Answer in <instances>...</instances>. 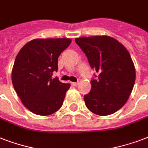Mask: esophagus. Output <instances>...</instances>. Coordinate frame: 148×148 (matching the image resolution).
Returning a JSON list of instances; mask_svg holds the SVG:
<instances>
[{
  "instance_id": "34e87169",
  "label": "esophagus",
  "mask_w": 148,
  "mask_h": 148,
  "mask_svg": "<svg viewBox=\"0 0 148 148\" xmlns=\"http://www.w3.org/2000/svg\"><path fill=\"white\" fill-rule=\"evenodd\" d=\"M78 82H72V83H71V84H72V85H73V86H75V87H76V86H77V85H78Z\"/></svg>"
}]
</instances>
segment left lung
I'll list each match as a JSON object with an SVG mask.
<instances>
[{
	"mask_svg": "<svg viewBox=\"0 0 148 148\" xmlns=\"http://www.w3.org/2000/svg\"><path fill=\"white\" fill-rule=\"evenodd\" d=\"M75 42L98 73L90 81V91L84 96L87 108L100 116L112 114L125 104L135 82V67L128 51L106 35L76 38Z\"/></svg>",
	"mask_w": 148,
	"mask_h": 148,
	"instance_id": "left-lung-1",
	"label": "left lung"
}]
</instances>
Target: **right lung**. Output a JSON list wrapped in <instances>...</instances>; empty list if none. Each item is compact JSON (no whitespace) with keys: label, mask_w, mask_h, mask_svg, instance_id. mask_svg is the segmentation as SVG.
<instances>
[{"label":"right lung","mask_w":148,"mask_h":148,"mask_svg":"<svg viewBox=\"0 0 148 148\" xmlns=\"http://www.w3.org/2000/svg\"><path fill=\"white\" fill-rule=\"evenodd\" d=\"M71 40L69 38L34 39L27 43L15 58L11 73L18 97L29 110L47 116L62 106L70 84L52 79L58 71V58Z\"/></svg>","instance_id":"add662e5"}]
</instances>
